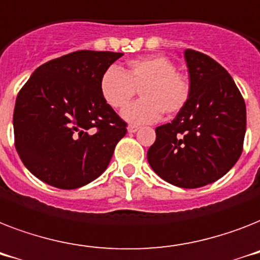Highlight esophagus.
<instances>
[{"label":"esophagus","mask_w":260,"mask_h":260,"mask_svg":"<svg viewBox=\"0 0 260 260\" xmlns=\"http://www.w3.org/2000/svg\"><path fill=\"white\" fill-rule=\"evenodd\" d=\"M138 128H140V126H137V124H130V126L127 127V130L128 133H136L138 132Z\"/></svg>","instance_id":"obj_1"}]
</instances>
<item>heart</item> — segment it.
<instances>
[{"mask_svg": "<svg viewBox=\"0 0 260 260\" xmlns=\"http://www.w3.org/2000/svg\"><path fill=\"white\" fill-rule=\"evenodd\" d=\"M140 90L141 99L123 110L122 117L132 123H153L166 115H176L190 98V83L176 71L173 61L153 55L133 59L126 71L115 66L106 70L99 80L103 101L115 110L123 109Z\"/></svg>", "mask_w": 260, "mask_h": 260, "instance_id": "b5f03b06", "label": "heart"}]
</instances>
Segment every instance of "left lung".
<instances>
[{
  "instance_id": "8db88e82",
  "label": "left lung",
  "mask_w": 260,
  "mask_h": 260,
  "mask_svg": "<svg viewBox=\"0 0 260 260\" xmlns=\"http://www.w3.org/2000/svg\"><path fill=\"white\" fill-rule=\"evenodd\" d=\"M190 83L186 106L155 128L147 161L159 177L180 188L215 182L235 165L246 134V103L231 75L201 52H184Z\"/></svg>"
}]
</instances>
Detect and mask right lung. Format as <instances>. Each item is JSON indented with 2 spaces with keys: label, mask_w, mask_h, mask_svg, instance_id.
<instances>
[{
  "label": "right lung",
  "mask_w": 260,
  "mask_h": 260,
  "mask_svg": "<svg viewBox=\"0 0 260 260\" xmlns=\"http://www.w3.org/2000/svg\"><path fill=\"white\" fill-rule=\"evenodd\" d=\"M120 56L72 52L40 66L20 90L14 145L26 169L41 181L76 189L109 166L127 124L103 101L99 80Z\"/></svg>",
  "instance_id": "add662e5"
}]
</instances>
